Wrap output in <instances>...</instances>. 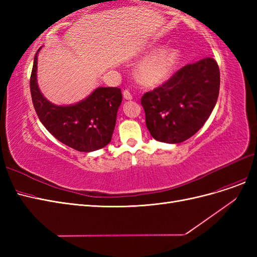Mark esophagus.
Listing matches in <instances>:
<instances>
[{
    "label": "esophagus",
    "instance_id": "esophagus-1",
    "mask_svg": "<svg viewBox=\"0 0 257 257\" xmlns=\"http://www.w3.org/2000/svg\"><path fill=\"white\" fill-rule=\"evenodd\" d=\"M123 97L125 98V99H127V100H131L132 98H133V96H132L131 92L128 90H124L123 91Z\"/></svg>",
    "mask_w": 257,
    "mask_h": 257
}]
</instances>
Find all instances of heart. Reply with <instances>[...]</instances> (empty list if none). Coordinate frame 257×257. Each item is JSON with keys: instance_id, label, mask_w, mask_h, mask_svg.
<instances>
[{"instance_id": "heart-1", "label": "heart", "mask_w": 257, "mask_h": 257, "mask_svg": "<svg viewBox=\"0 0 257 257\" xmlns=\"http://www.w3.org/2000/svg\"><path fill=\"white\" fill-rule=\"evenodd\" d=\"M181 53L176 46H165L146 58L136 68V77L147 87H158L175 73Z\"/></svg>"}]
</instances>
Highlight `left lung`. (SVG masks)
Listing matches in <instances>:
<instances>
[{
    "mask_svg": "<svg viewBox=\"0 0 257 257\" xmlns=\"http://www.w3.org/2000/svg\"><path fill=\"white\" fill-rule=\"evenodd\" d=\"M220 90V69L206 58L188 64L142 97L146 125L158 142L180 144L197 133L211 114Z\"/></svg>",
    "mask_w": 257,
    "mask_h": 257,
    "instance_id": "1",
    "label": "left lung"
}]
</instances>
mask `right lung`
<instances>
[{
	"mask_svg": "<svg viewBox=\"0 0 257 257\" xmlns=\"http://www.w3.org/2000/svg\"><path fill=\"white\" fill-rule=\"evenodd\" d=\"M30 79L32 102L38 119L59 142L80 152H92L111 141L116 112L122 102L119 88L99 87L72 105H56L46 98L37 83V57Z\"/></svg>",
	"mask_w": 257,
	"mask_h": 257,
	"instance_id": "obj_1",
	"label": "right lung"
}]
</instances>
